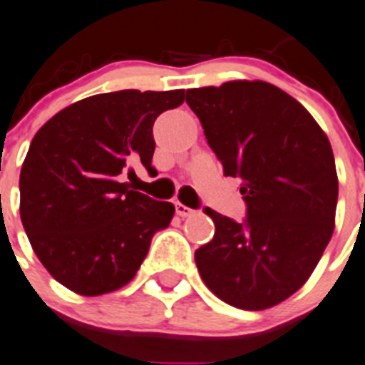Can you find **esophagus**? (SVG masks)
<instances>
[{
    "instance_id": "34e87169",
    "label": "esophagus",
    "mask_w": 365,
    "mask_h": 365,
    "mask_svg": "<svg viewBox=\"0 0 365 365\" xmlns=\"http://www.w3.org/2000/svg\"><path fill=\"white\" fill-rule=\"evenodd\" d=\"M176 213L180 217H192V215H195V213H197V210H192V207L183 206L182 202H176Z\"/></svg>"
}]
</instances>
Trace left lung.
<instances>
[{
	"instance_id": "8db88e82",
	"label": "left lung",
	"mask_w": 365,
	"mask_h": 365,
	"mask_svg": "<svg viewBox=\"0 0 365 365\" xmlns=\"http://www.w3.org/2000/svg\"><path fill=\"white\" fill-rule=\"evenodd\" d=\"M225 176L241 178L247 217L206 207L215 235L195 252L220 301L265 310L299 289L334 232L338 174L332 146L295 98L265 81L187 91Z\"/></svg>"
}]
</instances>
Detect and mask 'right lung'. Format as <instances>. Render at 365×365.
Returning a JSON list of instances; mask_svg holds the SVG:
<instances>
[{"label":"right lung","instance_id":"obj_1","mask_svg":"<svg viewBox=\"0 0 365 365\" xmlns=\"http://www.w3.org/2000/svg\"><path fill=\"white\" fill-rule=\"evenodd\" d=\"M185 91H116L72 103L33 137L20 173V217L48 272L79 295L125 286L155 232L174 215L125 182L131 163L154 170L152 125ZM131 170L128 178L131 176Z\"/></svg>","mask_w":365,"mask_h":365}]
</instances>
